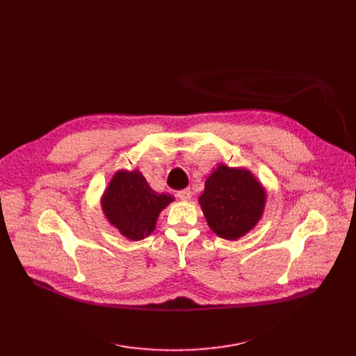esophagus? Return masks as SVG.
I'll return each mask as SVG.
<instances>
[{"instance_id":"34e87169","label":"esophagus","mask_w":356,"mask_h":356,"mask_svg":"<svg viewBox=\"0 0 356 356\" xmlns=\"http://www.w3.org/2000/svg\"><path fill=\"white\" fill-rule=\"evenodd\" d=\"M176 196H177L180 200H183V202H188V200H191V197H192V192H191V189H184V191L177 192Z\"/></svg>"}]
</instances>
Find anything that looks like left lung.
<instances>
[{
	"instance_id": "1",
	"label": "left lung",
	"mask_w": 356,
	"mask_h": 356,
	"mask_svg": "<svg viewBox=\"0 0 356 356\" xmlns=\"http://www.w3.org/2000/svg\"><path fill=\"white\" fill-rule=\"evenodd\" d=\"M267 191L247 167L219 163L204 180L199 204L208 227L220 238L236 241L263 218Z\"/></svg>"
}]
</instances>
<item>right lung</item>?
Instances as JSON below:
<instances>
[{"mask_svg": "<svg viewBox=\"0 0 356 356\" xmlns=\"http://www.w3.org/2000/svg\"><path fill=\"white\" fill-rule=\"evenodd\" d=\"M175 202L168 193L149 188L138 168H120L108 181L101 208L109 225L129 241H141L156 229L160 212Z\"/></svg>", "mask_w": 356, "mask_h": 356, "instance_id": "right-lung-1", "label": "right lung"}]
</instances>
